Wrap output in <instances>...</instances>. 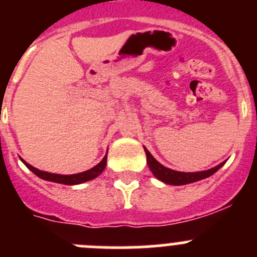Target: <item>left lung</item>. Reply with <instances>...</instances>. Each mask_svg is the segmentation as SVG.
<instances>
[{"label":"left lung","mask_w":257,"mask_h":257,"mask_svg":"<svg viewBox=\"0 0 257 257\" xmlns=\"http://www.w3.org/2000/svg\"><path fill=\"white\" fill-rule=\"evenodd\" d=\"M145 154H147V163H148L149 169L153 172V175L156 176L158 180H161L162 183L169 184V185H185V184L196 183V181L202 180V179H206L211 175H213L219 169H221L224 162H221L220 165L215 166L212 169L206 170V171H197V172H181V171H175V170L169 169V167H165L163 165H161L158 161L154 158L151 154V152L147 148H144Z\"/></svg>","instance_id":"8db88e82"}]
</instances>
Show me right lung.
Wrapping results in <instances>:
<instances>
[{
    "label": "right lung",
    "mask_w": 257,
    "mask_h": 257,
    "mask_svg": "<svg viewBox=\"0 0 257 257\" xmlns=\"http://www.w3.org/2000/svg\"><path fill=\"white\" fill-rule=\"evenodd\" d=\"M20 160H22V162L24 163V165H26L27 167L33 172V174L37 175L38 178L44 179V180H47V181H52V183L65 184V185H76V184H82V183H86V181L92 180V179L97 178V176L104 171V169H105V166H106V156H105L96 166H94L92 169L87 170V171H83V172H79V174H73V175H60V174H51V172L41 171V170L36 169V167H33L32 165L27 163L23 158H20Z\"/></svg>",
    "instance_id": "add662e5"
}]
</instances>
